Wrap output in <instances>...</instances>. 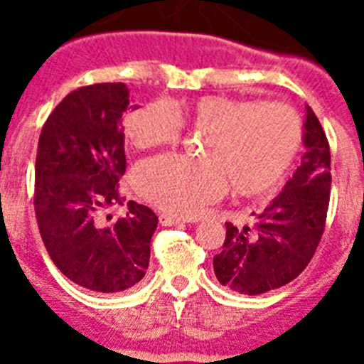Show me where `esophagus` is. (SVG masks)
<instances>
[{
    "instance_id": "1",
    "label": "esophagus",
    "mask_w": 364,
    "mask_h": 364,
    "mask_svg": "<svg viewBox=\"0 0 364 364\" xmlns=\"http://www.w3.org/2000/svg\"><path fill=\"white\" fill-rule=\"evenodd\" d=\"M159 220L162 226H176V224H182V222H184L182 218L175 217V215H169V213H160Z\"/></svg>"
}]
</instances>
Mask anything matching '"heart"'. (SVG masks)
Returning a JSON list of instances; mask_svg holds the SVG:
<instances>
[{"instance_id":"b5f03b06","label":"heart","mask_w":364,"mask_h":364,"mask_svg":"<svg viewBox=\"0 0 364 364\" xmlns=\"http://www.w3.org/2000/svg\"><path fill=\"white\" fill-rule=\"evenodd\" d=\"M182 127L208 133L204 159L146 160L134 171V188L154 208L184 218L200 215L230 186L242 197L268 193L290 171L302 142L301 118L288 105L224 95L147 102L124 118L125 136L136 149L176 144Z\"/></svg>"}]
</instances>
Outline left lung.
I'll use <instances>...</instances> for the list:
<instances>
[{
  "label": "left lung",
  "instance_id": "obj_1",
  "mask_svg": "<svg viewBox=\"0 0 364 364\" xmlns=\"http://www.w3.org/2000/svg\"><path fill=\"white\" fill-rule=\"evenodd\" d=\"M304 154L284 189L253 222H226V239L213 269L218 282L244 295H259L294 281L314 257L330 204V144L319 118L306 107Z\"/></svg>",
  "mask_w": 364,
  "mask_h": 364
}]
</instances>
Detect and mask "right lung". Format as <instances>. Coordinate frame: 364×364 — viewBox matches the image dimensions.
<instances>
[{
  "mask_svg": "<svg viewBox=\"0 0 364 364\" xmlns=\"http://www.w3.org/2000/svg\"><path fill=\"white\" fill-rule=\"evenodd\" d=\"M125 83H95L69 92L49 114L38 142L34 210L56 268L82 288L117 294L142 281L159 217L131 200L114 222L104 211L125 200L122 114Z\"/></svg>",
  "mask_w": 364,
  "mask_h": 364,
  "instance_id": "add662e5",
  "label": "right lung"
}]
</instances>
